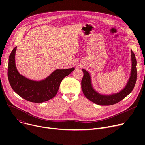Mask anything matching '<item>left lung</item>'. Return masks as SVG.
<instances>
[{"instance_id":"left-lung-1","label":"left lung","mask_w":145,"mask_h":145,"mask_svg":"<svg viewBox=\"0 0 145 145\" xmlns=\"http://www.w3.org/2000/svg\"><path fill=\"white\" fill-rule=\"evenodd\" d=\"M131 57L132 62L131 74L126 86L119 93L112 95H102L96 92L92 88L89 73L83 69V77L82 79L81 85L83 93L86 98L96 104L108 106L117 103L126 97L133 90L137 78L136 60L132 50H131Z\"/></svg>"}]
</instances>
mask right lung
<instances>
[{
  "label": "right lung",
  "instance_id": "right-lung-1",
  "mask_svg": "<svg viewBox=\"0 0 145 145\" xmlns=\"http://www.w3.org/2000/svg\"><path fill=\"white\" fill-rule=\"evenodd\" d=\"M16 47L12 51L9 59L7 77L13 90L25 100L35 103H42L55 97L63 79L74 69H57L49 77L41 81L29 80L20 74L15 66L14 56Z\"/></svg>",
  "mask_w": 145,
  "mask_h": 145
}]
</instances>
